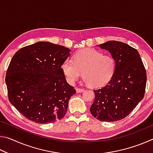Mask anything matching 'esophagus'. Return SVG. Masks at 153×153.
Instances as JSON below:
<instances>
[{
	"mask_svg": "<svg viewBox=\"0 0 153 153\" xmlns=\"http://www.w3.org/2000/svg\"><path fill=\"white\" fill-rule=\"evenodd\" d=\"M84 91V90L82 89V88H76V92H77V93L83 92Z\"/></svg>",
	"mask_w": 153,
	"mask_h": 153,
	"instance_id": "esophagus-1",
	"label": "esophagus"
}]
</instances>
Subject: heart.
Wrapping results in <instances>:
<instances>
[{
  "label": "heart",
  "mask_w": 153,
  "mask_h": 153,
  "mask_svg": "<svg viewBox=\"0 0 153 153\" xmlns=\"http://www.w3.org/2000/svg\"><path fill=\"white\" fill-rule=\"evenodd\" d=\"M115 69L116 62L112 56L103 55L93 48L77 52L73 56V61L67 59L61 65L62 71L69 84H74L82 72L85 82L93 87L109 81Z\"/></svg>",
  "instance_id": "heart-1"
}]
</instances>
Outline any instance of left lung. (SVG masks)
I'll list each match as a JSON object with an SVG mask.
<instances>
[{"mask_svg":"<svg viewBox=\"0 0 153 153\" xmlns=\"http://www.w3.org/2000/svg\"><path fill=\"white\" fill-rule=\"evenodd\" d=\"M99 47L108 51L116 62L110 81L94 90L90 113L97 120L113 122L127 117L143 98L146 73L136 49L118 41H108Z\"/></svg>","mask_w":153,"mask_h":153,"instance_id":"1","label":"left lung"}]
</instances>
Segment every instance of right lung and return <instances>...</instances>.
I'll return each instance as SVG.
<instances>
[{
    "label": "right lung",
    "mask_w": 153,
    "mask_h": 153,
    "mask_svg": "<svg viewBox=\"0 0 153 153\" xmlns=\"http://www.w3.org/2000/svg\"><path fill=\"white\" fill-rule=\"evenodd\" d=\"M70 52L63 46L38 42L13 56L5 77L9 100L29 120L48 123L65 115L69 100L76 93L61 69Z\"/></svg>",
    "instance_id": "1"
}]
</instances>
